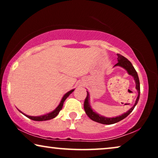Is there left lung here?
<instances>
[{
  "mask_svg": "<svg viewBox=\"0 0 158 158\" xmlns=\"http://www.w3.org/2000/svg\"><path fill=\"white\" fill-rule=\"evenodd\" d=\"M117 56H118V57H117L118 62L114 67H116V66L122 67V68L125 69V70L127 71V73H128L129 75H131V76L134 77V80H135V84H136V89H137V92H138V96H137V99H136L135 104H134L133 106L131 107L130 109L128 110L126 113L122 114L121 116H116V117L108 118V117H105V116H101V115H100V114H97L96 112H95L94 110H93V109L90 105L89 93L87 91V96H86L85 101H84V109H85L86 114H87L88 116L90 118V119L94 121V122L100 123V124H115V123L120 122V121H122V119H124V118H126L127 116L133 111L134 109H135V107L136 106V105L137 104L138 101H139V98L140 85H139V77H138L137 71L135 70V69L133 67L132 64L131 63V62L129 61V60H127L126 57H124V56L119 55V54H117Z\"/></svg>",
  "mask_w": 158,
  "mask_h": 158,
  "instance_id": "obj_1",
  "label": "left lung"
}]
</instances>
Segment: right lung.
Segmentation results:
<instances>
[{
  "label": "right lung",
  "mask_w": 158,
  "mask_h": 158,
  "mask_svg": "<svg viewBox=\"0 0 158 158\" xmlns=\"http://www.w3.org/2000/svg\"><path fill=\"white\" fill-rule=\"evenodd\" d=\"M75 89H73L70 90V91H68V93H66L64 95V96L62 97L61 101H60V104L58 105V106L56 108V109L52 111L50 113H48L47 114H44V115H42V116H29V115H27V114H23L21 112V111H19L21 112V114H23V115L27 116L31 120H34V121H38V122H42V121H47V120H50V119H52V118H55L56 116L58 115V114H59V112L61 111V109H62V106H63V103L64 102V101L66 100V98H68V97L70 96V95L72 94V93L74 91Z\"/></svg>",
  "instance_id": "add662e5"
}]
</instances>
